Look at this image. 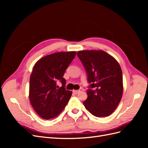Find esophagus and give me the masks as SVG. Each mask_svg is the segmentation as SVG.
I'll list each match as a JSON object with an SVG mask.
<instances>
[{
	"mask_svg": "<svg viewBox=\"0 0 148 148\" xmlns=\"http://www.w3.org/2000/svg\"><path fill=\"white\" fill-rule=\"evenodd\" d=\"M80 91L79 90H73V92L75 93V94H77Z\"/></svg>",
	"mask_w": 148,
	"mask_h": 148,
	"instance_id": "34e87169",
	"label": "esophagus"
}]
</instances>
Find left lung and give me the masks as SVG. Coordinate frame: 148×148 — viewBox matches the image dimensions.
<instances>
[{"mask_svg":"<svg viewBox=\"0 0 148 148\" xmlns=\"http://www.w3.org/2000/svg\"><path fill=\"white\" fill-rule=\"evenodd\" d=\"M77 56L86 71L90 84L83 104L97 117L114 112L123 95L121 67L114 58L103 51H80Z\"/></svg>","mask_w":148,"mask_h":148,"instance_id":"8db88e82","label":"left lung"}]
</instances>
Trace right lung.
I'll list each match as a JSON object with an SVG mask.
<instances>
[{"mask_svg": "<svg viewBox=\"0 0 148 148\" xmlns=\"http://www.w3.org/2000/svg\"><path fill=\"white\" fill-rule=\"evenodd\" d=\"M76 56L75 51L52 53L39 59L33 66L29 80V98L33 109L41 118H54L65 108L72 92L66 90L63 78ZM62 83L60 88L56 85Z\"/></svg>", "mask_w": 148, "mask_h": 148, "instance_id": "1", "label": "right lung"}]
</instances>
